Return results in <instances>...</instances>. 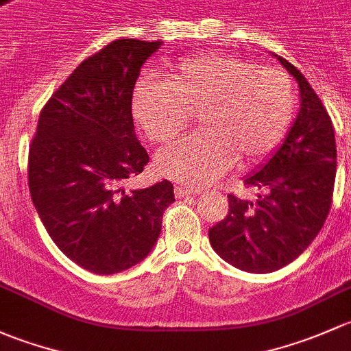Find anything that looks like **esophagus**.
<instances>
[{"label": "esophagus", "mask_w": 351, "mask_h": 351, "mask_svg": "<svg viewBox=\"0 0 351 351\" xmlns=\"http://www.w3.org/2000/svg\"><path fill=\"white\" fill-rule=\"evenodd\" d=\"M174 193H176V197L182 199V197L194 196V194H197V191H193V189H189V187H184V186H176Z\"/></svg>", "instance_id": "1"}]
</instances>
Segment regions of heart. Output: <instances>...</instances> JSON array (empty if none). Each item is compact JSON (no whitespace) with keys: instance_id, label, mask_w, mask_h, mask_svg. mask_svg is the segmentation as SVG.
Returning a JSON list of instances; mask_svg holds the SVG:
<instances>
[{"instance_id":"heart-1","label":"heart","mask_w":351,"mask_h":351,"mask_svg":"<svg viewBox=\"0 0 351 351\" xmlns=\"http://www.w3.org/2000/svg\"><path fill=\"white\" fill-rule=\"evenodd\" d=\"M133 113L155 143L172 140L199 114L204 132L165 147L155 164L162 176L201 187L234 160L247 167L279 149L294 120L295 93L282 69L208 52L180 60L165 81L138 82Z\"/></svg>"}]
</instances>
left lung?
Masks as SVG:
<instances>
[{"label":"left lung","instance_id":"8db88e82","mask_svg":"<svg viewBox=\"0 0 351 351\" xmlns=\"http://www.w3.org/2000/svg\"><path fill=\"white\" fill-rule=\"evenodd\" d=\"M298 81L301 108L282 145L247 176L256 199L230 194L225 219L209 230V243L223 260L252 274H269L298 258L328 218L337 176L335 128L304 75L276 56Z\"/></svg>","mask_w":351,"mask_h":351}]
</instances>
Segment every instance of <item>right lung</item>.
<instances>
[{"instance_id":"1","label":"right lung","mask_w":351,"mask_h":351,"mask_svg":"<svg viewBox=\"0 0 351 351\" xmlns=\"http://www.w3.org/2000/svg\"><path fill=\"white\" fill-rule=\"evenodd\" d=\"M162 45L120 38L82 60L40 111L28 154V187L64 255L99 276L142 262L176 201L167 179L126 189L149 154L135 135L133 88Z\"/></svg>"}]
</instances>
